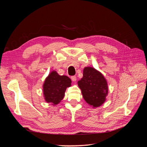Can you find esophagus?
Masks as SVG:
<instances>
[{"mask_svg":"<svg viewBox=\"0 0 147 147\" xmlns=\"http://www.w3.org/2000/svg\"><path fill=\"white\" fill-rule=\"evenodd\" d=\"M71 80H72L73 82H75L77 80V77L75 76H72L71 77Z\"/></svg>","mask_w":147,"mask_h":147,"instance_id":"obj_1","label":"esophagus"}]
</instances>
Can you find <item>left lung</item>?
<instances>
[{"instance_id": "obj_1", "label": "left lung", "mask_w": 147, "mask_h": 147, "mask_svg": "<svg viewBox=\"0 0 147 147\" xmlns=\"http://www.w3.org/2000/svg\"><path fill=\"white\" fill-rule=\"evenodd\" d=\"M83 75V78L78 82V85L83 99L93 108L100 107L104 103L108 95L107 82L102 74L91 67H84Z\"/></svg>"}]
</instances>
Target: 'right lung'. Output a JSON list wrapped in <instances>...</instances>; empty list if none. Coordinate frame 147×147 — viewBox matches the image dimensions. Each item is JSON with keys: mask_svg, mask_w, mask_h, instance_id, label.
<instances>
[{"mask_svg": "<svg viewBox=\"0 0 147 147\" xmlns=\"http://www.w3.org/2000/svg\"><path fill=\"white\" fill-rule=\"evenodd\" d=\"M72 81L65 75H59L53 70L45 78L43 84V97L48 103L56 105L63 100L67 88L71 86Z\"/></svg>", "mask_w": 147, "mask_h": 147, "instance_id": "add662e5", "label": "right lung"}]
</instances>
